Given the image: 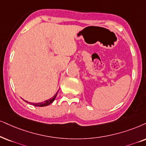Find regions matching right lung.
<instances>
[{"label": "right lung", "instance_id": "right-lung-1", "mask_svg": "<svg viewBox=\"0 0 146 146\" xmlns=\"http://www.w3.org/2000/svg\"><path fill=\"white\" fill-rule=\"evenodd\" d=\"M57 94H58V92H57L55 94V95L52 98H51L47 100H45V101H44V102H40V103H31V102H29V103H30L31 104L34 105V106H35L42 107V106H48V105L50 104L53 102H54V100H55V98H56V96H57ZM26 102H27V101H26ZM27 102L28 103V102Z\"/></svg>", "mask_w": 146, "mask_h": 146}]
</instances>
